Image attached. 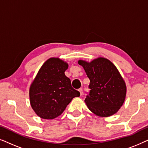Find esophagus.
I'll use <instances>...</instances> for the list:
<instances>
[{"mask_svg": "<svg viewBox=\"0 0 148 148\" xmlns=\"http://www.w3.org/2000/svg\"><path fill=\"white\" fill-rule=\"evenodd\" d=\"M79 92L80 95H81V96H82V95L83 94V90H82V88L79 89Z\"/></svg>", "mask_w": 148, "mask_h": 148, "instance_id": "34e87169", "label": "esophagus"}]
</instances>
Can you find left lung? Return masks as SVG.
<instances>
[{"mask_svg": "<svg viewBox=\"0 0 148 148\" xmlns=\"http://www.w3.org/2000/svg\"><path fill=\"white\" fill-rule=\"evenodd\" d=\"M90 79L85 99L88 108L100 116H109L118 111L126 96V85L114 64L104 58L91 62L79 60Z\"/></svg>", "mask_w": 148, "mask_h": 148, "instance_id": "left-lung-1", "label": "left lung"}]
</instances>
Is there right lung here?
Wrapping results in <instances>:
<instances>
[{
	"label": "right lung",
	"mask_w": 148,
	"mask_h": 148,
	"mask_svg": "<svg viewBox=\"0 0 148 148\" xmlns=\"http://www.w3.org/2000/svg\"><path fill=\"white\" fill-rule=\"evenodd\" d=\"M68 64L58 58H51L44 62L29 89L30 104L40 117L53 119L62 113L79 92L72 88L64 71Z\"/></svg>",
	"instance_id": "obj_1"
}]
</instances>
